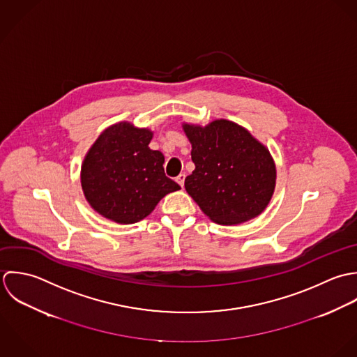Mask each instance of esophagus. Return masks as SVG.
<instances>
[{
	"instance_id": "34e87169",
	"label": "esophagus",
	"mask_w": 357,
	"mask_h": 357,
	"mask_svg": "<svg viewBox=\"0 0 357 357\" xmlns=\"http://www.w3.org/2000/svg\"><path fill=\"white\" fill-rule=\"evenodd\" d=\"M185 178H186V175H185V174H179V175L176 176V182L179 183V186H181V188H183V185H185Z\"/></svg>"
}]
</instances>
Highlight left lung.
<instances>
[{
    "instance_id": "1",
    "label": "left lung",
    "mask_w": 357,
    "mask_h": 357,
    "mask_svg": "<svg viewBox=\"0 0 357 357\" xmlns=\"http://www.w3.org/2000/svg\"><path fill=\"white\" fill-rule=\"evenodd\" d=\"M182 127L196 165L185 189L202 211L219 225H237L262 214L276 186L269 150L229 120Z\"/></svg>"
}]
</instances>
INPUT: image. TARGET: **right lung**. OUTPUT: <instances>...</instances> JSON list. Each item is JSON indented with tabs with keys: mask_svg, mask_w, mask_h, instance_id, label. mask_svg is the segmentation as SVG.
Listing matches in <instances>:
<instances>
[{
	"mask_svg": "<svg viewBox=\"0 0 357 357\" xmlns=\"http://www.w3.org/2000/svg\"><path fill=\"white\" fill-rule=\"evenodd\" d=\"M153 132L123 121L106 128L88 150L81 186L89 206L117 223L142 220L181 186L165 176L164 155L151 150Z\"/></svg>",
	"mask_w": 357,
	"mask_h": 357,
	"instance_id": "right-lung-1",
	"label": "right lung"
}]
</instances>
